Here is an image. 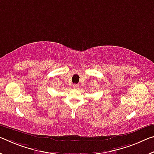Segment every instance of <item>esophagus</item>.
Segmentation results:
<instances>
[{
    "label": "esophagus",
    "mask_w": 154,
    "mask_h": 154,
    "mask_svg": "<svg viewBox=\"0 0 154 154\" xmlns=\"http://www.w3.org/2000/svg\"><path fill=\"white\" fill-rule=\"evenodd\" d=\"M73 88H74L75 89H79V86L77 84H75V85H73Z\"/></svg>",
    "instance_id": "1"
}]
</instances>
